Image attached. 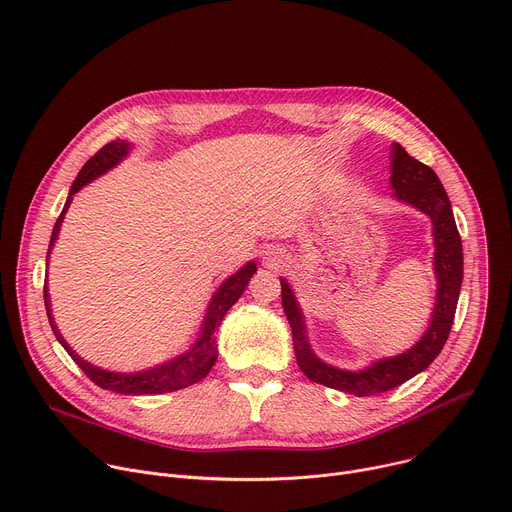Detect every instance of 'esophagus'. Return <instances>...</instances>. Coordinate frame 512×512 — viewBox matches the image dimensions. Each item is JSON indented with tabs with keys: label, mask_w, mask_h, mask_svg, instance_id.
Masks as SVG:
<instances>
[{
	"label": "esophagus",
	"mask_w": 512,
	"mask_h": 512,
	"mask_svg": "<svg viewBox=\"0 0 512 512\" xmlns=\"http://www.w3.org/2000/svg\"><path fill=\"white\" fill-rule=\"evenodd\" d=\"M261 257H263V263H265L267 267H271V269L282 267V265H286V261H288V255H286L280 247H265L263 253H261Z\"/></svg>",
	"instance_id": "1"
}]
</instances>
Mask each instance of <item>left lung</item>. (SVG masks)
Here are the masks:
<instances>
[{
  "label": "left lung",
  "instance_id": "left-lung-1",
  "mask_svg": "<svg viewBox=\"0 0 512 512\" xmlns=\"http://www.w3.org/2000/svg\"><path fill=\"white\" fill-rule=\"evenodd\" d=\"M390 171L394 198L416 210H421L433 222V265L437 275V298L431 322L421 339L404 353L378 359L359 371L333 367L314 355L308 343L306 320L300 310V304L290 284L284 277H280L282 304L292 329L296 361L304 371V376L316 384L355 396H376L392 388H398L406 380L421 374V371H425L435 361V357L441 353L449 337L463 280L461 239L455 226L451 202L437 173L429 165L410 157L398 143L392 145Z\"/></svg>",
  "mask_w": 512,
  "mask_h": 512
}]
</instances>
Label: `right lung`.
I'll list each match as a JSON object with an SVG mask.
<instances>
[{
  "mask_svg": "<svg viewBox=\"0 0 512 512\" xmlns=\"http://www.w3.org/2000/svg\"><path fill=\"white\" fill-rule=\"evenodd\" d=\"M130 149H132V145L126 143V141H112L106 147H102L94 157H91L81 167V171L77 173V177H75V181L71 185V190H69L65 208H63L61 216L55 222L53 235H51V245H49V255H46V261H49V257H51V251L55 247V241L59 237L63 218L67 214V208H69L73 196L83 188V185H87L89 181H94L96 177H100L106 171H110L112 167H116L124 157H128ZM46 265H49V263H46ZM255 271H257L255 261H249L237 273H232L228 280H224L220 284V288L214 292V296H212V300L208 304V310H206V316H204V324H202V331H200L198 339L194 341V345L188 351L173 357V359H169V361H165V363H161V365H155L151 369L136 371V374H120V371H108V369L96 367V365L87 363L85 359H81L67 345V341L61 337V333L57 329L53 312H51L49 288H46V284H44V306H46V316H49L51 329H53L57 341L65 347V351L71 355V359L83 369V374L91 382H94L96 386H100L104 390L118 392V394H132V396L165 394V392H175V390H181V388H188V386H192V384H196V382H200L202 378L208 376V371L212 369V365L216 363V357H218V347H216L214 333L220 327L224 314L230 310L232 304H235L241 298V294L249 286V280H251Z\"/></svg>",
  "mask_w": 512,
  "mask_h": 512,
  "instance_id": "1",
  "label": "right lung"
}]
</instances>
